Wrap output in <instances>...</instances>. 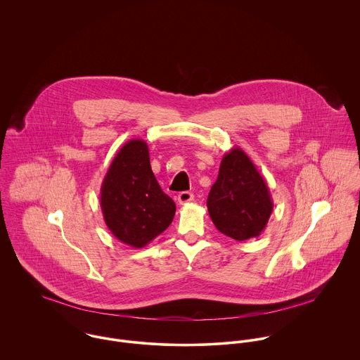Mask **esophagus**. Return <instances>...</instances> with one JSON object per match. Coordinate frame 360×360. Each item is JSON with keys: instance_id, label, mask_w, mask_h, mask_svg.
<instances>
[{"instance_id": "1", "label": "esophagus", "mask_w": 360, "mask_h": 360, "mask_svg": "<svg viewBox=\"0 0 360 360\" xmlns=\"http://www.w3.org/2000/svg\"><path fill=\"white\" fill-rule=\"evenodd\" d=\"M194 200V194L190 193V191H181L179 195H177V201L179 204H187L190 201Z\"/></svg>"}]
</instances>
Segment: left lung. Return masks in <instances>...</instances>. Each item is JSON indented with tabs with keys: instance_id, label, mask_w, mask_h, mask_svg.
I'll list each match as a JSON object with an SVG mask.
<instances>
[{
	"instance_id": "1",
	"label": "left lung",
	"mask_w": 360,
	"mask_h": 360,
	"mask_svg": "<svg viewBox=\"0 0 360 360\" xmlns=\"http://www.w3.org/2000/svg\"><path fill=\"white\" fill-rule=\"evenodd\" d=\"M206 206L216 229L233 240L245 241L264 230L273 201L264 179L241 148L223 156Z\"/></svg>"
}]
</instances>
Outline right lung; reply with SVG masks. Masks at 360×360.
<instances>
[{"mask_svg": "<svg viewBox=\"0 0 360 360\" xmlns=\"http://www.w3.org/2000/svg\"><path fill=\"white\" fill-rule=\"evenodd\" d=\"M103 220L123 244L143 248L172 223L176 204L155 179L148 146L130 140L113 158L101 186Z\"/></svg>", "mask_w": 360, "mask_h": 360, "instance_id": "right-lung-1", "label": "right lung"}]
</instances>
